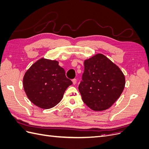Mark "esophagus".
<instances>
[{"label":"esophagus","instance_id":"esophagus-1","mask_svg":"<svg viewBox=\"0 0 149 149\" xmlns=\"http://www.w3.org/2000/svg\"><path fill=\"white\" fill-rule=\"evenodd\" d=\"M72 81H73V84H76V79H73V80H72Z\"/></svg>","mask_w":149,"mask_h":149}]
</instances>
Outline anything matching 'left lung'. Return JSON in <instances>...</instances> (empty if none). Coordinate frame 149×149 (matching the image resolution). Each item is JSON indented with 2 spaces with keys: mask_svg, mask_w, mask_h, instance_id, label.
I'll list each match as a JSON object with an SVG mask.
<instances>
[{
  "mask_svg": "<svg viewBox=\"0 0 149 149\" xmlns=\"http://www.w3.org/2000/svg\"><path fill=\"white\" fill-rule=\"evenodd\" d=\"M84 71L78 89L89 108L101 111L109 108L123 93L125 76L119 68L102 54L84 62Z\"/></svg>",
  "mask_w": 149,
  "mask_h": 149,
  "instance_id": "obj_1",
  "label": "left lung"
}]
</instances>
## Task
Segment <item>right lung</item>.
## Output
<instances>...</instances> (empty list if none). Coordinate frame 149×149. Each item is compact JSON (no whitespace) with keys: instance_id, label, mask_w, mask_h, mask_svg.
<instances>
[{"instance_id":"add662e5","label":"right lung","mask_w":149,"mask_h":149,"mask_svg":"<svg viewBox=\"0 0 149 149\" xmlns=\"http://www.w3.org/2000/svg\"><path fill=\"white\" fill-rule=\"evenodd\" d=\"M73 84L66 77L58 61L41 58L26 71L23 79L24 91L29 100L42 109L59 103L65 90Z\"/></svg>"}]
</instances>
